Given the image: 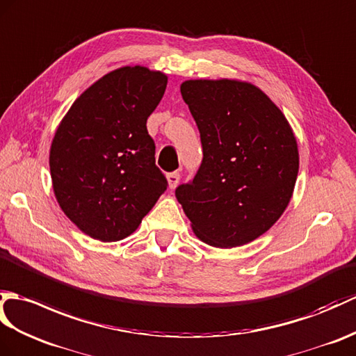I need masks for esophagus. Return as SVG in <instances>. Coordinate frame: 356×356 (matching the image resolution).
<instances>
[{
    "instance_id": "esophagus-1",
    "label": "esophagus",
    "mask_w": 356,
    "mask_h": 356,
    "mask_svg": "<svg viewBox=\"0 0 356 356\" xmlns=\"http://www.w3.org/2000/svg\"><path fill=\"white\" fill-rule=\"evenodd\" d=\"M167 179H168L170 189H175L177 186V184H179V180H180V175H179L177 171H172V172H170V175L167 176Z\"/></svg>"
}]
</instances>
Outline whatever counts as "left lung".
I'll return each mask as SVG.
<instances>
[{
	"label": "left lung",
	"mask_w": 356,
	"mask_h": 356,
	"mask_svg": "<svg viewBox=\"0 0 356 356\" xmlns=\"http://www.w3.org/2000/svg\"><path fill=\"white\" fill-rule=\"evenodd\" d=\"M181 97L200 131L203 161L176 197L203 243L253 241L280 218L294 191L299 150L279 107L252 83L186 80Z\"/></svg>",
	"instance_id": "left-lung-1"
}]
</instances>
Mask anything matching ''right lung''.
Wrapping results in <instances>:
<instances>
[{
    "mask_svg": "<svg viewBox=\"0 0 356 356\" xmlns=\"http://www.w3.org/2000/svg\"><path fill=\"white\" fill-rule=\"evenodd\" d=\"M167 81L145 66H122L89 86L56 130L54 195L90 238L112 243L134 234L168 186L147 131Z\"/></svg>",
    "mask_w": 356,
    "mask_h": 356,
    "instance_id": "1",
    "label": "right lung"
}]
</instances>
